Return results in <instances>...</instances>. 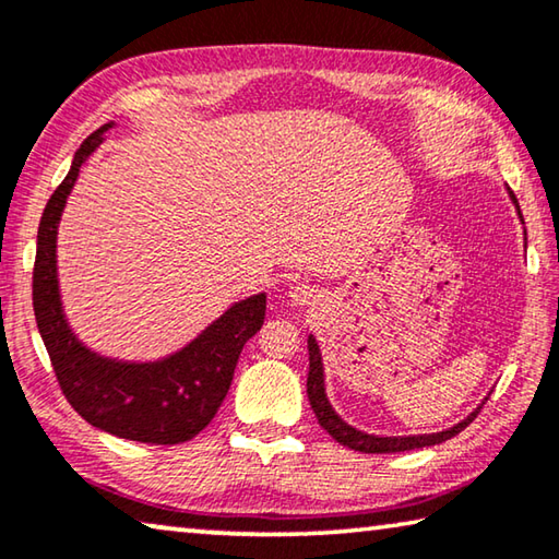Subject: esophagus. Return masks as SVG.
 Returning a JSON list of instances; mask_svg holds the SVG:
<instances>
[{"label":"esophagus","instance_id":"obj_1","mask_svg":"<svg viewBox=\"0 0 559 559\" xmlns=\"http://www.w3.org/2000/svg\"><path fill=\"white\" fill-rule=\"evenodd\" d=\"M288 298L296 306H308L310 300H316V288H310L308 283H296V286L288 288Z\"/></svg>","mask_w":559,"mask_h":559}]
</instances>
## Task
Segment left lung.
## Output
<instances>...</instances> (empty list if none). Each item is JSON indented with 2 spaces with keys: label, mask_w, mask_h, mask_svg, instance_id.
<instances>
[{
  "label": "left lung",
  "mask_w": 559,
  "mask_h": 559,
  "mask_svg": "<svg viewBox=\"0 0 559 559\" xmlns=\"http://www.w3.org/2000/svg\"><path fill=\"white\" fill-rule=\"evenodd\" d=\"M510 197H513V202L518 206L515 194L510 192ZM518 214H520V206H518ZM520 219H523V214H520ZM308 353H310V370H308V400H310V406H313L320 427H323L330 433V437H333L337 443H343V447H347V449H355V451H362V453H396V451H412V449L433 447V443H441V441H447L451 437H456V433L466 429L480 412V406H478V409L473 412L468 419H463L461 424H456V427H451L447 431H439V433H424V437H370V433H362V431L349 427V424H345L333 412V406H330L328 396H325L320 347H318L313 335L308 337Z\"/></svg>",
  "instance_id": "obj_1"
}]
</instances>
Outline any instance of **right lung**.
Listing matches in <instances>:
<instances>
[{"label": "right lung", "mask_w": 559, "mask_h": 559, "mask_svg": "<svg viewBox=\"0 0 559 559\" xmlns=\"http://www.w3.org/2000/svg\"><path fill=\"white\" fill-rule=\"evenodd\" d=\"M108 126L83 140L39 222L34 261V316L61 392L83 419L112 437L173 447L194 439L219 412L236 362L266 318V296L236 302L204 333L163 362L132 365L93 355L66 325L56 283V226L81 165Z\"/></svg>", "instance_id": "right-lung-1"}]
</instances>
